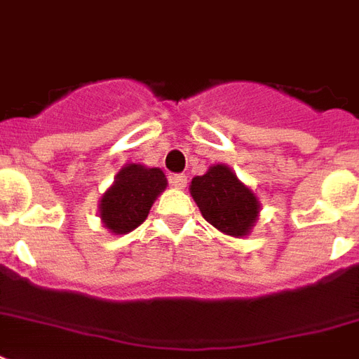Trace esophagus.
I'll return each instance as SVG.
<instances>
[{"label": "esophagus", "instance_id": "esophagus-1", "mask_svg": "<svg viewBox=\"0 0 359 359\" xmlns=\"http://www.w3.org/2000/svg\"><path fill=\"white\" fill-rule=\"evenodd\" d=\"M186 182H188V177H186V175H171V177H169V184L173 186V188H177V190H182L186 186Z\"/></svg>", "mask_w": 359, "mask_h": 359}]
</instances>
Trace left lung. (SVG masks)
Wrapping results in <instances>:
<instances>
[{
  "mask_svg": "<svg viewBox=\"0 0 359 359\" xmlns=\"http://www.w3.org/2000/svg\"><path fill=\"white\" fill-rule=\"evenodd\" d=\"M190 194L203 218L225 235H250L259 218V199L225 163H216L201 177H194Z\"/></svg>",
  "mask_w": 359,
  "mask_h": 359,
  "instance_id": "1",
  "label": "left lung"
}]
</instances>
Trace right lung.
<instances>
[{"label": "right lung", "instance_id": "1", "mask_svg": "<svg viewBox=\"0 0 359 359\" xmlns=\"http://www.w3.org/2000/svg\"><path fill=\"white\" fill-rule=\"evenodd\" d=\"M165 186L168 179L162 169L126 163L98 205L104 227L115 235H126L140 227Z\"/></svg>", "mask_w": 359, "mask_h": 359}]
</instances>
